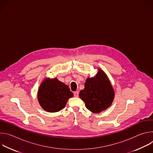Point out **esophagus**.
Listing matches in <instances>:
<instances>
[{"instance_id": "1", "label": "esophagus", "mask_w": 153, "mask_h": 153, "mask_svg": "<svg viewBox=\"0 0 153 153\" xmlns=\"http://www.w3.org/2000/svg\"><path fill=\"white\" fill-rule=\"evenodd\" d=\"M79 92L78 91H75L74 93V97H79Z\"/></svg>"}]
</instances>
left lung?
Segmentation results:
<instances>
[{"mask_svg": "<svg viewBox=\"0 0 153 153\" xmlns=\"http://www.w3.org/2000/svg\"><path fill=\"white\" fill-rule=\"evenodd\" d=\"M86 108L94 113H99L110 106L114 97V91L110 80L101 69L96 76L88 77L85 88L79 93Z\"/></svg>", "mask_w": 153, "mask_h": 153, "instance_id": "obj_1", "label": "left lung"}]
</instances>
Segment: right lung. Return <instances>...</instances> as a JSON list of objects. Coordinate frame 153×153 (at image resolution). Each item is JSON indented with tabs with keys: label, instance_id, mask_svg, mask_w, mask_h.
I'll use <instances>...</instances> for the list:
<instances>
[{
	"label": "right lung",
	"instance_id": "add662e5",
	"mask_svg": "<svg viewBox=\"0 0 153 153\" xmlns=\"http://www.w3.org/2000/svg\"><path fill=\"white\" fill-rule=\"evenodd\" d=\"M73 96L69 86L57 78H47L40 84L37 99L43 110L49 113L58 112L65 108L68 100Z\"/></svg>",
	"mask_w": 153,
	"mask_h": 153
}]
</instances>
